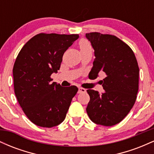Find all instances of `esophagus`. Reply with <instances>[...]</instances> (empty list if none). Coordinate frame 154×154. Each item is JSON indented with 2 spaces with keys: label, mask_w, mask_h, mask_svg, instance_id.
Instances as JSON below:
<instances>
[{
  "label": "esophagus",
  "mask_w": 154,
  "mask_h": 154,
  "mask_svg": "<svg viewBox=\"0 0 154 154\" xmlns=\"http://www.w3.org/2000/svg\"><path fill=\"white\" fill-rule=\"evenodd\" d=\"M86 92V90L84 89V88H79V90H78V93H85Z\"/></svg>",
  "instance_id": "esophagus-1"
}]
</instances>
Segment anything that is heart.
<instances>
[{"mask_svg":"<svg viewBox=\"0 0 154 154\" xmlns=\"http://www.w3.org/2000/svg\"><path fill=\"white\" fill-rule=\"evenodd\" d=\"M79 48H80L81 51H86V50H91V44H90L88 40H86L85 39H82L80 40L79 43Z\"/></svg>","mask_w":154,"mask_h":154,"instance_id":"1","label":"heart"}]
</instances>
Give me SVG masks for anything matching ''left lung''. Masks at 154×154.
<instances>
[{
    "label": "left lung",
    "instance_id": "1",
    "mask_svg": "<svg viewBox=\"0 0 154 154\" xmlns=\"http://www.w3.org/2000/svg\"><path fill=\"white\" fill-rule=\"evenodd\" d=\"M94 49L95 59L90 74L103 73V93L89 89L86 109L92 122L103 126L119 123L130 112L137 98L139 67L133 51L117 37L91 32L85 35Z\"/></svg>",
    "mask_w": 154,
    "mask_h": 154
}]
</instances>
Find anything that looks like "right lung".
<instances>
[{
    "instance_id": "1",
    "label": "right lung",
    "mask_w": 154,
    "mask_h": 154,
    "mask_svg": "<svg viewBox=\"0 0 154 154\" xmlns=\"http://www.w3.org/2000/svg\"><path fill=\"white\" fill-rule=\"evenodd\" d=\"M79 35L40 33L21 49L13 68L14 93L23 111L32 123L43 128L64 120L76 86L63 88L51 75L61 66L62 57Z\"/></svg>"
}]
</instances>
